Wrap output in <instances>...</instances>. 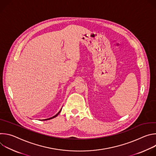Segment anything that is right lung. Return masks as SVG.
<instances>
[{
    "mask_svg": "<svg viewBox=\"0 0 156 156\" xmlns=\"http://www.w3.org/2000/svg\"><path fill=\"white\" fill-rule=\"evenodd\" d=\"M61 110H62V108H61ZM61 110L59 111V112L55 115H54V116H53L52 117H51V118H49V119H44V120H50V119H53V118H55V117H56L58 114H59V113L60 112V111H61Z\"/></svg>",
    "mask_w": 156,
    "mask_h": 156,
    "instance_id": "add662e5",
    "label": "right lung"
}]
</instances>
